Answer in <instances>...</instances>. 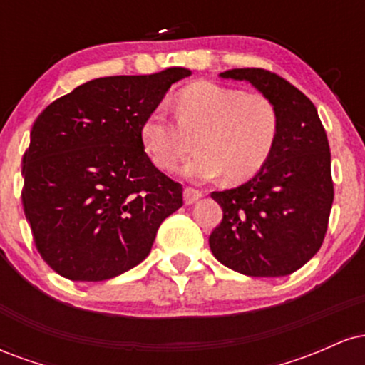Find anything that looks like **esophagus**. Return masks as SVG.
I'll return each mask as SVG.
<instances>
[{
  "instance_id": "34e87169",
  "label": "esophagus",
  "mask_w": 365,
  "mask_h": 365,
  "mask_svg": "<svg viewBox=\"0 0 365 365\" xmlns=\"http://www.w3.org/2000/svg\"><path fill=\"white\" fill-rule=\"evenodd\" d=\"M200 197H202V192L197 190V188L187 187L185 190H183V200H185V204H194L195 200L200 199Z\"/></svg>"
}]
</instances>
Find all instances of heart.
Returning <instances> with one entry per match:
<instances>
[{
	"instance_id": "heart-1",
	"label": "heart",
	"mask_w": 365,
	"mask_h": 365,
	"mask_svg": "<svg viewBox=\"0 0 365 365\" xmlns=\"http://www.w3.org/2000/svg\"><path fill=\"white\" fill-rule=\"evenodd\" d=\"M195 138L197 153L182 173L206 182L225 173L244 182L262 170L279 135V111L269 96L216 82H197L177 98V120L158 108L142 125V142L159 170L177 168Z\"/></svg>"
}]
</instances>
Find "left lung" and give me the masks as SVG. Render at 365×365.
<instances>
[{
    "instance_id": "obj_1",
    "label": "left lung",
    "mask_w": 365,
    "mask_h": 365,
    "mask_svg": "<svg viewBox=\"0 0 365 365\" xmlns=\"http://www.w3.org/2000/svg\"><path fill=\"white\" fill-rule=\"evenodd\" d=\"M223 78L250 82L279 111L274 150L240 187L212 192L223 220L209 237L212 254L230 269L274 278L295 273L321 249L334 188L326 130L311 99L264 68H233Z\"/></svg>"
}]
</instances>
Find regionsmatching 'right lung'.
Here are the masks:
<instances>
[{
    "instance_id": "add662e5",
    "label": "right lung",
    "mask_w": 365,
    "mask_h": 365,
    "mask_svg": "<svg viewBox=\"0 0 365 365\" xmlns=\"http://www.w3.org/2000/svg\"><path fill=\"white\" fill-rule=\"evenodd\" d=\"M171 66L75 87L37 116L24 154L22 204L37 252L72 282H104L148 257L183 188L144 150L142 125L171 83Z\"/></svg>"
}]
</instances>
